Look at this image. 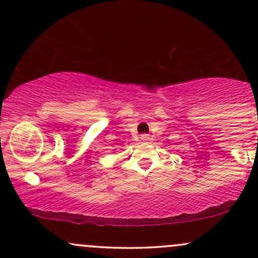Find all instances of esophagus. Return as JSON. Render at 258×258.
<instances>
[{
	"instance_id": "obj_1",
	"label": "esophagus",
	"mask_w": 258,
	"mask_h": 258,
	"mask_svg": "<svg viewBox=\"0 0 258 258\" xmlns=\"http://www.w3.org/2000/svg\"><path fill=\"white\" fill-rule=\"evenodd\" d=\"M141 140H142V141H147L148 136H147V135H141Z\"/></svg>"
}]
</instances>
